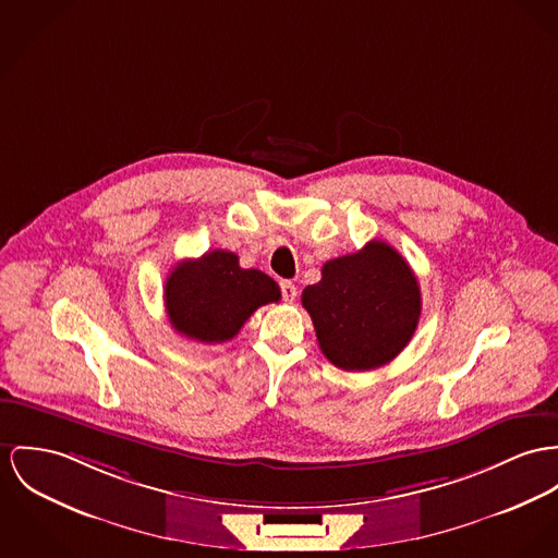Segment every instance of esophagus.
Returning a JSON list of instances; mask_svg holds the SVG:
<instances>
[{
  "instance_id": "esophagus-1",
  "label": "esophagus",
  "mask_w": 558,
  "mask_h": 558,
  "mask_svg": "<svg viewBox=\"0 0 558 558\" xmlns=\"http://www.w3.org/2000/svg\"><path fill=\"white\" fill-rule=\"evenodd\" d=\"M280 291H282V300L289 301V303H293L298 298V287L291 280H282Z\"/></svg>"
}]
</instances>
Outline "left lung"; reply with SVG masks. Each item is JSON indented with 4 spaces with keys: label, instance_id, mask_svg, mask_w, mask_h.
I'll return each mask as SVG.
<instances>
[{
    "label": "left lung",
    "instance_id": "left-lung-1",
    "mask_svg": "<svg viewBox=\"0 0 558 558\" xmlns=\"http://www.w3.org/2000/svg\"><path fill=\"white\" fill-rule=\"evenodd\" d=\"M301 303L323 354L345 372L390 363L412 340L423 307L412 267L380 240L327 260L320 282L303 289Z\"/></svg>",
    "mask_w": 558,
    "mask_h": 558
}]
</instances>
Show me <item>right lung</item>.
Returning <instances> with one entry per match:
<instances>
[{"label":"right lung","mask_w":558,"mask_h":558,"mask_svg":"<svg viewBox=\"0 0 558 558\" xmlns=\"http://www.w3.org/2000/svg\"><path fill=\"white\" fill-rule=\"evenodd\" d=\"M163 298L178 333L197 342L222 343L240 333L257 307L280 301V287L258 269L240 267L235 253L213 251L178 263Z\"/></svg>","instance_id":"1"}]
</instances>
